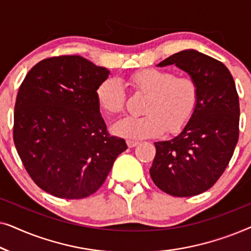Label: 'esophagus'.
Returning <instances> with one entry per match:
<instances>
[{
	"label": "esophagus",
	"mask_w": 251,
	"mask_h": 251,
	"mask_svg": "<svg viewBox=\"0 0 251 251\" xmlns=\"http://www.w3.org/2000/svg\"><path fill=\"white\" fill-rule=\"evenodd\" d=\"M139 144V142H137V140H126V145L129 147H135Z\"/></svg>",
	"instance_id": "obj_1"
}]
</instances>
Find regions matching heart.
<instances>
[{"instance_id":"heart-1","label":"heart","mask_w":251,"mask_h":251,"mask_svg":"<svg viewBox=\"0 0 251 251\" xmlns=\"http://www.w3.org/2000/svg\"><path fill=\"white\" fill-rule=\"evenodd\" d=\"M135 91L147 95L142 116H126L113 126L116 135L126 138H149L164 130L175 133L188 125L199 105V84L192 76L159 68H145L130 76ZM98 106L108 114L125 109L126 95L116 77H107L96 89Z\"/></svg>"}]
</instances>
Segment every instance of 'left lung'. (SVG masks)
Returning a JSON list of instances; mask_svg holds the SVG:
<instances>
[{
    "label": "left lung",
    "mask_w": 251,
    "mask_h": 251,
    "mask_svg": "<svg viewBox=\"0 0 251 251\" xmlns=\"http://www.w3.org/2000/svg\"><path fill=\"white\" fill-rule=\"evenodd\" d=\"M173 64L198 82L199 105L179 135L154 143L156 154L150 174L167 194L193 197L214 186L234 153L239 139V96L228 68L215 58L184 50L157 66Z\"/></svg>",
    "instance_id": "8db88e82"
}]
</instances>
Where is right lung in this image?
Wrapping results in <instances>:
<instances>
[{
    "instance_id": "obj_1",
    "label": "right lung",
    "mask_w": 251,
    "mask_h": 251,
    "mask_svg": "<svg viewBox=\"0 0 251 251\" xmlns=\"http://www.w3.org/2000/svg\"><path fill=\"white\" fill-rule=\"evenodd\" d=\"M109 71L81 56L37 63L17 95L13 142L37 186L54 197L77 200L104 184L125 139L111 136L96 89Z\"/></svg>"
}]
</instances>
